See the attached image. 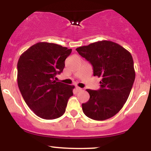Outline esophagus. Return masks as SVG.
<instances>
[{
  "label": "esophagus",
  "mask_w": 151,
  "mask_h": 151,
  "mask_svg": "<svg viewBox=\"0 0 151 151\" xmlns=\"http://www.w3.org/2000/svg\"><path fill=\"white\" fill-rule=\"evenodd\" d=\"M81 90H82V89L80 87H78V86H77V87L75 88V91H77V92H79V91H81Z\"/></svg>",
  "instance_id": "esophagus-1"
}]
</instances>
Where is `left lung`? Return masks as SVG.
<instances>
[{"instance_id":"8db88e82","label":"left lung","mask_w":151,"mask_h":151,"mask_svg":"<svg viewBox=\"0 0 151 151\" xmlns=\"http://www.w3.org/2000/svg\"><path fill=\"white\" fill-rule=\"evenodd\" d=\"M93 67V76L101 77L100 89H86L90 98L82 104L84 114L104 121L115 116L127 101L135 80L131 53L111 41L102 40L76 49Z\"/></svg>"}]
</instances>
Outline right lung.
I'll return each instance as SVG.
<instances>
[{
  "mask_svg": "<svg viewBox=\"0 0 151 151\" xmlns=\"http://www.w3.org/2000/svg\"><path fill=\"white\" fill-rule=\"evenodd\" d=\"M72 52L59 45L38 42L21 55L18 62V84L25 103L37 116L55 119L65 112L74 86L56 81L65 60Z\"/></svg>",
  "mask_w": 151,
  "mask_h": 151,
  "instance_id": "right-lung-1",
  "label": "right lung"
}]
</instances>
